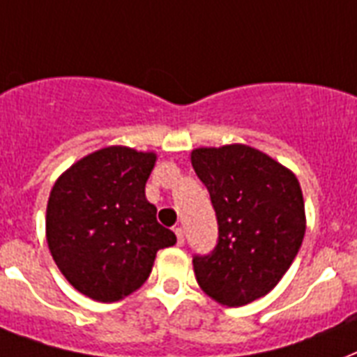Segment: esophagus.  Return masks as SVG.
Listing matches in <instances>:
<instances>
[{
    "mask_svg": "<svg viewBox=\"0 0 357 357\" xmlns=\"http://www.w3.org/2000/svg\"><path fill=\"white\" fill-rule=\"evenodd\" d=\"M175 234H176V244L178 245L184 244V229L175 227Z\"/></svg>",
    "mask_w": 357,
    "mask_h": 357,
    "instance_id": "esophagus-1",
    "label": "esophagus"
}]
</instances>
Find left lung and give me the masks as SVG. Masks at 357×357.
<instances>
[{
	"mask_svg": "<svg viewBox=\"0 0 357 357\" xmlns=\"http://www.w3.org/2000/svg\"><path fill=\"white\" fill-rule=\"evenodd\" d=\"M192 165L210 193L218 244L193 255L199 287L240 307L264 296L291 268L305 234V208L294 173L248 145L195 149Z\"/></svg>",
	"mask_w": 357,
	"mask_h": 357,
	"instance_id": "left-lung-1",
	"label": "left lung"
}]
</instances>
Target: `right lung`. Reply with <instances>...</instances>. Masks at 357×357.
I'll use <instances>...</instances> for the list:
<instances>
[{
    "label": "right lung",
    "instance_id": "obj_1",
    "mask_svg": "<svg viewBox=\"0 0 357 357\" xmlns=\"http://www.w3.org/2000/svg\"><path fill=\"white\" fill-rule=\"evenodd\" d=\"M154 153L107 147L66 169L46 210L50 253L66 281L96 302H117L147 281L158 250L176 242L145 197Z\"/></svg>",
    "mask_w": 357,
    "mask_h": 357
}]
</instances>
